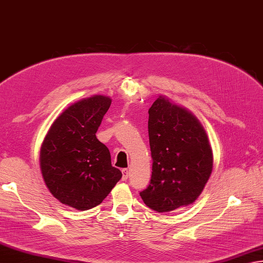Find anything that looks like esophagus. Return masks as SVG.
Returning <instances> with one entry per match:
<instances>
[{
    "mask_svg": "<svg viewBox=\"0 0 263 263\" xmlns=\"http://www.w3.org/2000/svg\"><path fill=\"white\" fill-rule=\"evenodd\" d=\"M129 173H128V169H122V180H127L128 179V175Z\"/></svg>",
    "mask_w": 263,
    "mask_h": 263,
    "instance_id": "34e87169",
    "label": "esophagus"
}]
</instances>
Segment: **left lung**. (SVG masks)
Here are the masks:
<instances>
[{"label": "left lung", "mask_w": 263, "mask_h": 263, "mask_svg": "<svg viewBox=\"0 0 263 263\" xmlns=\"http://www.w3.org/2000/svg\"><path fill=\"white\" fill-rule=\"evenodd\" d=\"M152 155L151 183L139 193L158 212H170L194 203L213 168V154L200 120L163 95L148 110Z\"/></svg>", "instance_id": "left-lung-1"}]
</instances>
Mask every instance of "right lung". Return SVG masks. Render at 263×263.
Returning a JSON list of instances; mask_svg holds the SVG:
<instances>
[{"instance_id":"1","label":"right lung","mask_w":263,"mask_h":263,"mask_svg":"<svg viewBox=\"0 0 263 263\" xmlns=\"http://www.w3.org/2000/svg\"><path fill=\"white\" fill-rule=\"evenodd\" d=\"M104 95L74 102L53 121L40 152L43 179L62 204L88 210L102 203L121 178L96 132L111 105Z\"/></svg>"}]
</instances>
